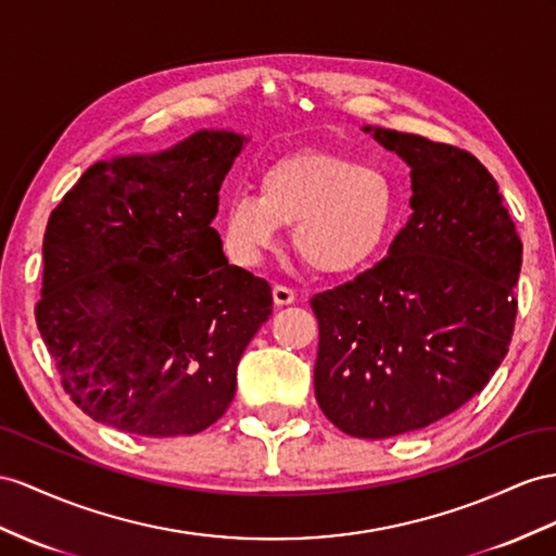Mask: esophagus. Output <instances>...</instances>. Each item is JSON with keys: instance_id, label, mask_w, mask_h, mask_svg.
Wrapping results in <instances>:
<instances>
[{"instance_id": "obj_1", "label": "esophagus", "mask_w": 556, "mask_h": 556, "mask_svg": "<svg viewBox=\"0 0 556 556\" xmlns=\"http://www.w3.org/2000/svg\"><path fill=\"white\" fill-rule=\"evenodd\" d=\"M273 301H275L277 307L291 305V303H295V293H293V289L281 287V283H277V287L273 289Z\"/></svg>"}]
</instances>
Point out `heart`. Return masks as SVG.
Wrapping results in <instances>:
<instances>
[{"instance_id":"1","label":"heart","mask_w":556,"mask_h":556,"mask_svg":"<svg viewBox=\"0 0 556 556\" xmlns=\"http://www.w3.org/2000/svg\"><path fill=\"white\" fill-rule=\"evenodd\" d=\"M396 192L386 170L329 152H295L267 164L258 192L241 190L220 211L225 251L239 265H258L293 225L298 255L317 273L350 275L386 244Z\"/></svg>"}]
</instances>
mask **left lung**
Wrapping results in <instances>:
<instances>
[{
    "label": "left lung",
    "mask_w": 556,
    "mask_h": 556,
    "mask_svg": "<svg viewBox=\"0 0 556 556\" xmlns=\"http://www.w3.org/2000/svg\"><path fill=\"white\" fill-rule=\"evenodd\" d=\"M410 168V218L388 258L312 298L315 394L338 430L388 439L477 396L507 354L521 239L477 156L364 126Z\"/></svg>",
    "instance_id": "8db88e82"
}]
</instances>
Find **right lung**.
I'll return each mask as SVG.
<instances>
[{"label":"right lung","instance_id":"add662e5","mask_svg":"<svg viewBox=\"0 0 556 556\" xmlns=\"http://www.w3.org/2000/svg\"><path fill=\"white\" fill-rule=\"evenodd\" d=\"M247 136L202 129L93 164L45 232L37 326L65 392L140 437L197 434L232 404L237 364L273 315L211 223Z\"/></svg>","mask_w":556,"mask_h":556}]
</instances>
